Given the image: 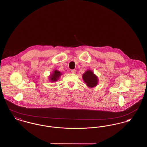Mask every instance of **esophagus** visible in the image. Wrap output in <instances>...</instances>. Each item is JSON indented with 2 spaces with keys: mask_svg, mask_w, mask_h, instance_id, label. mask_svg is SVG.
<instances>
[{
  "mask_svg": "<svg viewBox=\"0 0 147 147\" xmlns=\"http://www.w3.org/2000/svg\"><path fill=\"white\" fill-rule=\"evenodd\" d=\"M71 73L73 74H75L76 73V70L75 69H73L71 70Z\"/></svg>",
  "mask_w": 147,
  "mask_h": 147,
  "instance_id": "1",
  "label": "esophagus"
}]
</instances>
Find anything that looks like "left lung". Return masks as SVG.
<instances>
[{
  "mask_svg": "<svg viewBox=\"0 0 147 147\" xmlns=\"http://www.w3.org/2000/svg\"><path fill=\"white\" fill-rule=\"evenodd\" d=\"M82 78L84 82L86 83V86L90 88H94L98 83V77L91 70H87L83 74Z\"/></svg>",
  "mask_w": 147,
  "mask_h": 147,
  "instance_id": "left-lung-1",
  "label": "left lung"
}]
</instances>
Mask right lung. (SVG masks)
I'll return each instance as SVG.
<instances>
[{"label": "right lung", "mask_w": 147, "mask_h": 147, "mask_svg": "<svg viewBox=\"0 0 147 147\" xmlns=\"http://www.w3.org/2000/svg\"><path fill=\"white\" fill-rule=\"evenodd\" d=\"M62 75V73L58 70H54L53 71L52 74L49 76V79L51 82H55L58 80L59 78Z\"/></svg>", "instance_id": "obj_1"}]
</instances>
